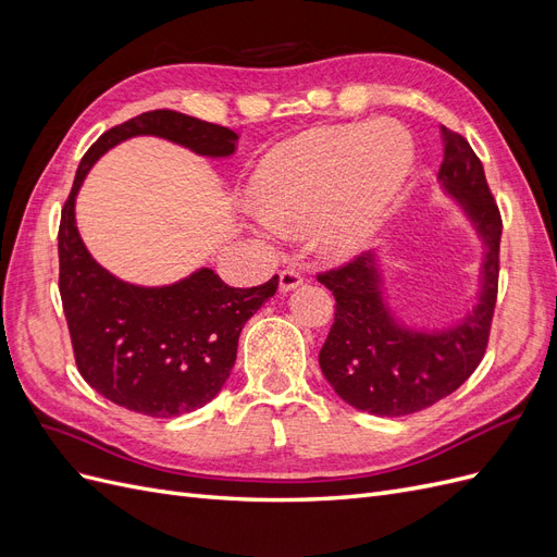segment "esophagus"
Segmentation results:
<instances>
[{
  "label": "esophagus",
  "instance_id": "34e87169",
  "mask_svg": "<svg viewBox=\"0 0 557 557\" xmlns=\"http://www.w3.org/2000/svg\"><path fill=\"white\" fill-rule=\"evenodd\" d=\"M301 274L297 272V269H293V267H288V269H283V272L278 274V285H281V290L283 293H290V290H295L297 285H301Z\"/></svg>",
  "mask_w": 557,
  "mask_h": 557
}]
</instances>
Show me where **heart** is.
Wrapping results in <instances>:
<instances>
[{
	"label": "heart",
	"mask_w": 557,
	"mask_h": 557,
	"mask_svg": "<svg viewBox=\"0 0 557 557\" xmlns=\"http://www.w3.org/2000/svg\"><path fill=\"white\" fill-rule=\"evenodd\" d=\"M413 164L411 134L395 121L315 127L269 153L252 178L262 230L309 225L332 258L364 250Z\"/></svg>",
	"instance_id": "1"
}]
</instances>
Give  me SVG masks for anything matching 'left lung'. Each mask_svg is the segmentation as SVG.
Instances as JSON below:
<instances>
[{
  "label": "left lung",
  "instance_id": "1",
  "mask_svg": "<svg viewBox=\"0 0 557 557\" xmlns=\"http://www.w3.org/2000/svg\"><path fill=\"white\" fill-rule=\"evenodd\" d=\"M442 134L440 181L460 201L485 244L481 295L471 315L442 332L401 327L383 301L372 252L318 274L336 299L334 323L318 356L320 369L336 395L374 416H409L448 397L474 374L491 339L502 215L469 141L444 125Z\"/></svg>",
  "mask_w": 557,
  "mask_h": 557
}]
</instances>
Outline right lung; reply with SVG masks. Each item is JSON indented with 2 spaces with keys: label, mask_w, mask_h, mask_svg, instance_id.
Wrapping results in <instances>:
<instances>
[{
  "label": "right lung",
  "mask_w": 557,
  "mask_h": 557,
  "mask_svg": "<svg viewBox=\"0 0 557 557\" xmlns=\"http://www.w3.org/2000/svg\"><path fill=\"white\" fill-rule=\"evenodd\" d=\"M139 134L209 158L232 156L239 134L170 109L129 117L83 156L60 218V297L81 376L117 407L174 418L221 393L237 360L242 327L276 293L278 276L256 288H230L205 267L174 285L141 288L92 260L76 230V193L99 156Z\"/></svg>",
  "instance_id": "add662e5"
}]
</instances>
